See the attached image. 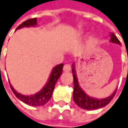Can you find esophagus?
I'll use <instances>...</instances> for the list:
<instances>
[{
	"label": "esophagus",
	"mask_w": 128,
	"mask_h": 128,
	"mask_svg": "<svg viewBox=\"0 0 128 128\" xmlns=\"http://www.w3.org/2000/svg\"><path fill=\"white\" fill-rule=\"evenodd\" d=\"M64 72H70L71 70V65L70 64H66L64 66Z\"/></svg>",
	"instance_id": "1"
}]
</instances>
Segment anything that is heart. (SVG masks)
I'll list each match as a JSON object with an SVG mask.
<instances>
[{"label": "heart", "instance_id": "obj_1", "mask_svg": "<svg viewBox=\"0 0 128 128\" xmlns=\"http://www.w3.org/2000/svg\"><path fill=\"white\" fill-rule=\"evenodd\" d=\"M94 40V36L91 35V36H90V37H89V40H90V41H93Z\"/></svg>", "mask_w": 128, "mask_h": 128}]
</instances>
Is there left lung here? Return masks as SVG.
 Returning <instances> with one entry per match:
<instances>
[{
    "mask_svg": "<svg viewBox=\"0 0 128 128\" xmlns=\"http://www.w3.org/2000/svg\"><path fill=\"white\" fill-rule=\"evenodd\" d=\"M110 42L120 45V42L116 37V35L112 32L110 34ZM72 74H73V80H74V91H73V99L74 103L80 108L86 110H95L106 106L109 102L112 100L114 95L116 94V89L114 92L105 98H96L88 96L80 88L78 82V79L75 72V65L74 63L72 64Z\"/></svg>",
    "mask_w": 128,
    "mask_h": 128,
    "instance_id": "8db88e82",
    "label": "left lung"
}]
</instances>
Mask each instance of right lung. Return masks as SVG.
I'll list each match as a JSON object with an SVG mask.
<instances>
[{"mask_svg":"<svg viewBox=\"0 0 128 128\" xmlns=\"http://www.w3.org/2000/svg\"><path fill=\"white\" fill-rule=\"evenodd\" d=\"M36 25H37V18L30 19L25 21V22H22L16 28V30L21 29L22 27H24V26L29 27V26H34ZM63 66H64L63 64H60L56 66H54L51 71L50 76H49L48 80L47 81L45 86L43 87L39 92L36 93L35 94L30 95V96L22 95V94L18 93L17 91H16V90H14V88L10 84L12 90L20 101L24 102V104H26L27 105L32 106H42V105L46 104L50 99L57 80L62 74Z\"/></svg>","mask_w":128,"mask_h":128,"instance_id":"right-lung-1","label":"right lung"}]
</instances>
